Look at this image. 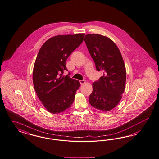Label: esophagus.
<instances>
[{"mask_svg": "<svg viewBox=\"0 0 159 159\" xmlns=\"http://www.w3.org/2000/svg\"><path fill=\"white\" fill-rule=\"evenodd\" d=\"M79 82H80V84H81V85H82V84H83L84 83H85V82H86V81H85V80H80Z\"/></svg>", "mask_w": 159, "mask_h": 159, "instance_id": "34e87169", "label": "esophagus"}]
</instances>
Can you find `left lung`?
<instances>
[{
	"mask_svg": "<svg viewBox=\"0 0 159 159\" xmlns=\"http://www.w3.org/2000/svg\"><path fill=\"white\" fill-rule=\"evenodd\" d=\"M84 39L97 70L104 72L93 83L89 103L97 110L110 111L119 103L125 90L126 73L123 58L116 43L107 37L87 34Z\"/></svg>",
	"mask_w": 159,
	"mask_h": 159,
	"instance_id": "obj_1",
	"label": "left lung"
}]
</instances>
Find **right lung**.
I'll return each instance as SVG.
<instances>
[{
	"label": "right lung",
	"instance_id": "right-lung-1",
	"mask_svg": "<svg viewBox=\"0 0 159 159\" xmlns=\"http://www.w3.org/2000/svg\"><path fill=\"white\" fill-rule=\"evenodd\" d=\"M84 34L57 35L48 39L40 48L34 63L33 80L39 100L49 112L59 114L70 107L79 82L70 78L66 61L83 43Z\"/></svg>",
	"mask_w": 159,
	"mask_h": 159
}]
</instances>
